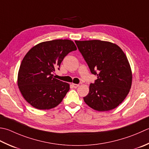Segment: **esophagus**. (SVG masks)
<instances>
[{"instance_id":"1","label":"esophagus","mask_w":149,"mask_h":149,"mask_svg":"<svg viewBox=\"0 0 149 149\" xmlns=\"http://www.w3.org/2000/svg\"><path fill=\"white\" fill-rule=\"evenodd\" d=\"M72 86L73 87H74L75 88H77V87L79 86V84H75V83H72Z\"/></svg>"}]
</instances>
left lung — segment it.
Instances as JSON below:
<instances>
[{
    "instance_id": "1",
    "label": "left lung",
    "mask_w": 149,
    "mask_h": 149,
    "mask_svg": "<svg viewBox=\"0 0 149 149\" xmlns=\"http://www.w3.org/2000/svg\"><path fill=\"white\" fill-rule=\"evenodd\" d=\"M92 74L97 75L83 98L99 112L109 111L124 101L132 86V74L126 55L119 46L101 40H75Z\"/></svg>"
}]
</instances>
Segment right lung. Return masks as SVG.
Listing matches in <instances>:
<instances>
[{
	"instance_id": "add662e5",
	"label": "right lung",
	"mask_w": 149,
	"mask_h": 149,
	"mask_svg": "<svg viewBox=\"0 0 149 149\" xmlns=\"http://www.w3.org/2000/svg\"><path fill=\"white\" fill-rule=\"evenodd\" d=\"M71 40L57 39L37 44L31 48L20 64L17 77L20 92L25 100L39 110H49L61 103L70 84L55 79L66 55L76 50Z\"/></svg>"
}]
</instances>
